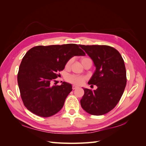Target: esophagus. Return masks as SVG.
<instances>
[{"label":"esophagus","instance_id":"34e87169","mask_svg":"<svg viewBox=\"0 0 146 146\" xmlns=\"http://www.w3.org/2000/svg\"><path fill=\"white\" fill-rule=\"evenodd\" d=\"M76 88H77V86H75V85H73V86H72V89H73V90H75V89H76Z\"/></svg>","mask_w":146,"mask_h":146}]
</instances>
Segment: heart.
Segmentation results:
<instances>
[{
    "instance_id": "1",
    "label": "heart",
    "mask_w": 146,
    "mask_h": 146,
    "mask_svg": "<svg viewBox=\"0 0 146 146\" xmlns=\"http://www.w3.org/2000/svg\"><path fill=\"white\" fill-rule=\"evenodd\" d=\"M88 60H90L89 58L87 57H83L81 59V61L82 64L84 63L85 61H87ZM73 63V59L70 58L68 60L66 64H65V68L66 69H69L70 68L71 64ZM86 80V77L81 76V75H69L66 76V81L69 83H71V84L75 85H82L84 83Z\"/></svg>"
}]
</instances>
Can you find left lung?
I'll return each instance as SVG.
<instances>
[{
	"mask_svg": "<svg viewBox=\"0 0 146 146\" xmlns=\"http://www.w3.org/2000/svg\"><path fill=\"white\" fill-rule=\"evenodd\" d=\"M94 61L96 71L88 82L97 89L83 88L80 100L83 109L94 115L109 112L119 103L127 83L126 70L122 56L107 45H80Z\"/></svg>",
	"mask_w": 146,
	"mask_h": 146,
	"instance_id": "obj_1",
	"label": "left lung"
}]
</instances>
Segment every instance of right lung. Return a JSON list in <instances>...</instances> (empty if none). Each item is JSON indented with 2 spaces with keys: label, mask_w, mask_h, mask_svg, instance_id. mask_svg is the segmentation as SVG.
<instances>
[{
  "label": "right lung",
  "mask_w": 146,
  "mask_h": 146,
  "mask_svg": "<svg viewBox=\"0 0 146 146\" xmlns=\"http://www.w3.org/2000/svg\"><path fill=\"white\" fill-rule=\"evenodd\" d=\"M85 55L76 44L37 46L30 49L23 57L17 74L21 97L27 109L42 117L58 113L72 86L66 82L61 85L52 83L69 59Z\"/></svg>",
  "instance_id": "right-lung-1"
}]
</instances>
